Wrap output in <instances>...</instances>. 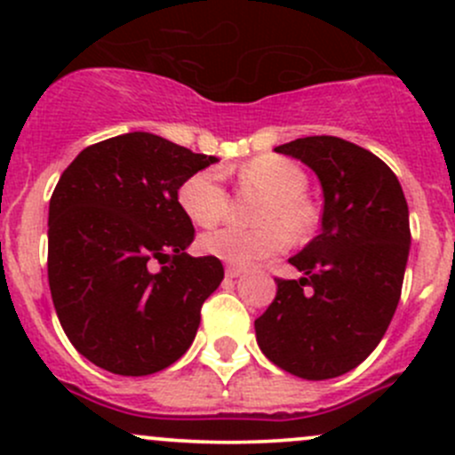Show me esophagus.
<instances>
[{
    "mask_svg": "<svg viewBox=\"0 0 455 455\" xmlns=\"http://www.w3.org/2000/svg\"><path fill=\"white\" fill-rule=\"evenodd\" d=\"M242 273H244V268H240V266H227V277L228 279H237Z\"/></svg>",
    "mask_w": 455,
    "mask_h": 455,
    "instance_id": "1",
    "label": "esophagus"
}]
</instances>
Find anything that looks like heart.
I'll return each instance as SVG.
<instances>
[{"label":"heart","mask_w":455,"mask_h":455,"mask_svg":"<svg viewBox=\"0 0 455 455\" xmlns=\"http://www.w3.org/2000/svg\"><path fill=\"white\" fill-rule=\"evenodd\" d=\"M240 178L244 185L255 187L257 191L268 196V202L259 213V222L277 224H266L253 231L240 227L215 228L200 237V249L227 264L249 266L286 249L288 233L283 228L286 226L288 231L301 233L313 222V209L304 200L308 178L301 172V167H297L291 160L261 156L242 167ZM178 202L187 218L198 227L218 224L228 206L222 172L215 167L196 172L182 182Z\"/></svg>","instance_id":"obj_1"}]
</instances>
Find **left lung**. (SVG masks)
Instances as JSON below:
<instances>
[{"label": "left lung", "mask_w": 455, "mask_h": 455, "mask_svg": "<svg viewBox=\"0 0 455 455\" xmlns=\"http://www.w3.org/2000/svg\"><path fill=\"white\" fill-rule=\"evenodd\" d=\"M316 173L323 191L321 233L291 264L299 279H277V295L255 319L266 359L299 379L355 370L383 339L401 299L410 255V209L392 169L337 136L275 147Z\"/></svg>", "instance_id": "8db88e82"}]
</instances>
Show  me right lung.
<instances>
[{
    "instance_id": "right-lung-1",
    "label": "right lung",
    "mask_w": 455,
    "mask_h": 455,
    "mask_svg": "<svg viewBox=\"0 0 455 455\" xmlns=\"http://www.w3.org/2000/svg\"><path fill=\"white\" fill-rule=\"evenodd\" d=\"M213 163L132 132L85 147L59 178L48 211L50 292L63 332L99 368L154 374L194 343L224 268L218 257L187 253L194 224L178 189Z\"/></svg>"
}]
</instances>
